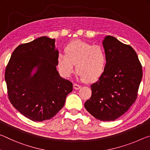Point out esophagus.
Instances as JSON below:
<instances>
[{
  "instance_id": "obj_1",
  "label": "esophagus",
  "mask_w": 150,
  "mask_h": 150,
  "mask_svg": "<svg viewBox=\"0 0 150 150\" xmlns=\"http://www.w3.org/2000/svg\"><path fill=\"white\" fill-rule=\"evenodd\" d=\"M81 88V86L77 84H73V88H74L75 90H77V89H79V88Z\"/></svg>"
}]
</instances>
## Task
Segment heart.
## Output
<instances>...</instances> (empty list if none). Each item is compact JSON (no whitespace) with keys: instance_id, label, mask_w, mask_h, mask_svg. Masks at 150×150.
Returning a JSON list of instances; mask_svg holds the SVG:
<instances>
[{"instance_id":"heart-1","label":"heart","mask_w":150,"mask_h":150,"mask_svg":"<svg viewBox=\"0 0 150 150\" xmlns=\"http://www.w3.org/2000/svg\"><path fill=\"white\" fill-rule=\"evenodd\" d=\"M64 54L57 57V66L63 77H69L75 71L81 80L93 83L102 77L106 66V55L99 45L74 40L66 45Z\"/></svg>"}]
</instances>
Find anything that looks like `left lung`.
Masks as SVG:
<instances>
[{"label": "left lung", "mask_w": 150, "mask_h": 150, "mask_svg": "<svg viewBox=\"0 0 150 150\" xmlns=\"http://www.w3.org/2000/svg\"><path fill=\"white\" fill-rule=\"evenodd\" d=\"M106 55L105 72L91 86L92 95L85 103L91 115L102 121H114L135 102L142 78V67L130 45L107 35L103 42Z\"/></svg>", "instance_id": "8db88e82"}]
</instances>
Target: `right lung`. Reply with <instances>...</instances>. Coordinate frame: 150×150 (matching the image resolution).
<instances>
[{
  "mask_svg": "<svg viewBox=\"0 0 150 150\" xmlns=\"http://www.w3.org/2000/svg\"><path fill=\"white\" fill-rule=\"evenodd\" d=\"M58 54L55 39L40 37L18 45L6 67L4 78L10 102L32 121L55 116L73 91L72 83L61 77L56 69Z\"/></svg>",
  "mask_w": 150,
  "mask_h": 150,
  "instance_id": "obj_1",
  "label": "right lung"
}]
</instances>
